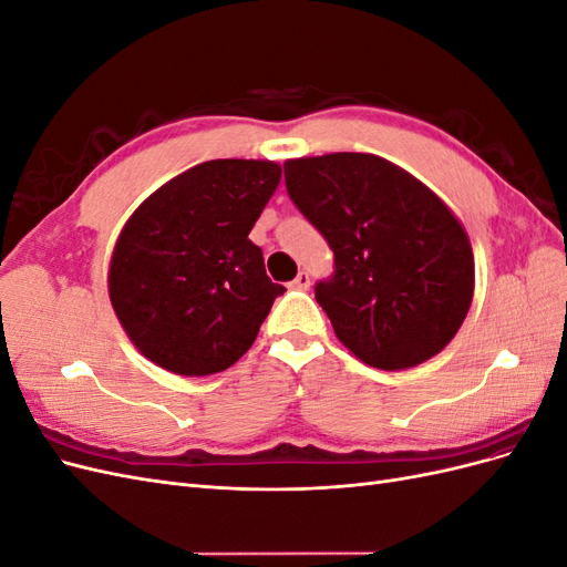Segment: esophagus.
<instances>
[{
  "instance_id": "obj_1",
  "label": "esophagus",
  "mask_w": 567,
  "mask_h": 567,
  "mask_svg": "<svg viewBox=\"0 0 567 567\" xmlns=\"http://www.w3.org/2000/svg\"><path fill=\"white\" fill-rule=\"evenodd\" d=\"M288 286L293 288V290H307V288H310V274H307V271H300L298 277H296L293 281H290Z\"/></svg>"
}]
</instances>
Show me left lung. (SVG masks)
<instances>
[{
	"label": "left lung",
	"instance_id": "1",
	"mask_svg": "<svg viewBox=\"0 0 567 567\" xmlns=\"http://www.w3.org/2000/svg\"><path fill=\"white\" fill-rule=\"evenodd\" d=\"M296 208L329 241L315 286L338 340L364 364H423L456 336L475 286L466 229L431 188L371 153L284 163Z\"/></svg>",
	"mask_w": 567,
	"mask_h": 567
}]
</instances>
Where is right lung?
I'll return each mask as SVG.
<instances>
[{
    "label": "right lung",
    "instance_id": "obj_1",
    "mask_svg": "<svg viewBox=\"0 0 567 567\" xmlns=\"http://www.w3.org/2000/svg\"><path fill=\"white\" fill-rule=\"evenodd\" d=\"M281 182L271 161H208L153 192L117 236L109 296L125 333L177 375L229 369L284 286L248 234Z\"/></svg>",
    "mask_w": 567,
    "mask_h": 567
}]
</instances>
